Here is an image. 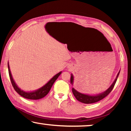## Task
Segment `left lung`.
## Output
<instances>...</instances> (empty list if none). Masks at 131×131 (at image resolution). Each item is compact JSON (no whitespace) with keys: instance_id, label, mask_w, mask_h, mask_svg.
I'll return each mask as SVG.
<instances>
[{"instance_id":"obj_1","label":"left lung","mask_w":131,"mask_h":131,"mask_svg":"<svg viewBox=\"0 0 131 131\" xmlns=\"http://www.w3.org/2000/svg\"><path fill=\"white\" fill-rule=\"evenodd\" d=\"M119 73H118V74L116 76V78L114 80V81L113 82V83L112 84V85L110 86V88L104 92L102 94H100L99 95H86V94H82V93L79 92L78 91H77L76 89H74V88H72V92L73 94L74 95V96H75V98H76L77 100H78L79 101L81 102V103H85V104H92V103H96V102L100 101V100H103V98H104L105 96H107L108 95L110 94L111 92V91H112V89H113V88L115 85V83L116 81H117V78L119 76ZM73 80H74V78H73V74H71V78H70V82L71 83L73 84Z\"/></svg>"}]
</instances>
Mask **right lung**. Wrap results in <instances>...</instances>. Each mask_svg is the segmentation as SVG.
Here are the masks:
<instances>
[{
	"mask_svg": "<svg viewBox=\"0 0 131 131\" xmlns=\"http://www.w3.org/2000/svg\"><path fill=\"white\" fill-rule=\"evenodd\" d=\"M8 66L9 75L10 82H11V83L12 86H13L14 89L21 96H23V97L25 98H27V99L30 100H39L45 96L49 93L50 89H51V87L52 86L53 83H54L55 80L57 79V78H58L59 76L61 74V72L58 73V74L55 75L46 85H45L43 87L40 88V89H37V90L35 91H33V92H25V91H23L21 89H19L17 86V85H16L13 78H12L11 73H10V71L9 66V63H8Z\"/></svg>",
	"mask_w": 131,
	"mask_h": 131,
	"instance_id": "1",
	"label": "right lung"
}]
</instances>
